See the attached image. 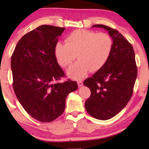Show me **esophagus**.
<instances>
[{
    "label": "esophagus",
    "instance_id": "esophagus-1",
    "mask_svg": "<svg viewBox=\"0 0 149 149\" xmlns=\"http://www.w3.org/2000/svg\"><path fill=\"white\" fill-rule=\"evenodd\" d=\"M77 84H78L79 87L83 86V81H77Z\"/></svg>",
    "mask_w": 149,
    "mask_h": 149
}]
</instances>
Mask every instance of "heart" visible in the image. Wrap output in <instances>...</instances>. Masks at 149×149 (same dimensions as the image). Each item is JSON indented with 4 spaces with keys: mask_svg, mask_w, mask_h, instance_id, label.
<instances>
[{
    "mask_svg": "<svg viewBox=\"0 0 149 149\" xmlns=\"http://www.w3.org/2000/svg\"><path fill=\"white\" fill-rule=\"evenodd\" d=\"M113 46V38L109 34L77 30L67 36L66 43H56L54 53L59 64L64 68L70 66L76 57L79 58L67 74L70 78L80 80L89 71L97 72L104 66Z\"/></svg>",
    "mask_w": 149,
    "mask_h": 149,
    "instance_id": "b5f03b06",
    "label": "heart"
}]
</instances>
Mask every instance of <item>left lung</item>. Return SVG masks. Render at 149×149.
<instances>
[{"label": "left lung", "instance_id": "1", "mask_svg": "<svg viewBox=\"0 0 149 149\" xmlns=\"http://www.w3.org/2000/svg\"><path fill=\"white\" fill-rule=\"evenodd\" d=\"M92 27L107 30L113 46L104 66L83 82L91 90L85 107L93 117L107 120L117 115L130 101L138 70L133 47L120 32L101 24Z\"/></svg>", "mask_w": 149, "mask_h": 149}]
</instances>
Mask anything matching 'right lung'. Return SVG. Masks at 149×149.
Listing matches in <instances>:
<instances>
[{
    "instance_id": "obj_1",
    "label": "right lung",
    "mask_w": 149,
    "mask_h": 149,
    "mask_svg": "<svg viewBox=\"0 0 149 149\" xmlns=\"http://www.w3.org/2000/svg\"><path fill=\"white\" fill-rule=\"evenodd\" d=\"M65 28L42 25L22 36L12 54L13 87L24 110L40 122L53 121L64 113L66 98L77 90L76 81L65 76L54 48Z\"/></svg>"
}]
</instances>
